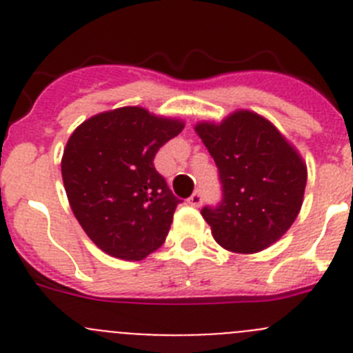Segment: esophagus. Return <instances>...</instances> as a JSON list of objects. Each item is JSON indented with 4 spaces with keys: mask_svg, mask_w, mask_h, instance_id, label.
<instances>
[{
    "mask_svg": "<svg viewBox=\"0 0 353 353\" xmlns=\"http://www.w3.org/2000/svg\"><path fill=\"white\" fill-rule=\"evenodd\" d=\"M187 203L191 205V207H199V205L203 203V194H201L199 191H196L191 198L187 199Z\"/></svg>",
    "mask_w": 353,
    "mask_h": 353,
    "instance_id": "34e87169",
    "label": "esophagus"
}]
</instances>
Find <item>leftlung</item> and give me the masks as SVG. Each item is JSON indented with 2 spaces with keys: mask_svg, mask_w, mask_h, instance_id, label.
Returning <instances> with one entry per match:
<instances>
[{
  "mask_svg": "<svg viewBox=\"0 0 353 353\" xmlns=\"http://www.w3.org/2000/svg\"><path fill=\"white\" fill-rule=\"evenodd\" d=\"M194 130L219 170L223 199L201 210L215 242L242 254L272 245L302 207L307 170L297 150L267 118L244 109Z\"/></svg>",
  "mask_w": 353,
  "mask_h": 353,
  "instance_id": "obj_1",
  "label": "left lung"
}]
</instances>
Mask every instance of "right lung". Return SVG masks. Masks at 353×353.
Returning a JSON list of instances; mask_svg holds the SVG:
<instances>
[{
    "label": "right lung",
    "mask_w": 353,
    "mask_h": 353,
    "mask_svg": "<svg viewBox=\"0 0 353 353\" xmlns=\"http://www.w3.org/2000/svg\"><path fill=\"white\" fill-rule=\"evenodd\" d=\"M183 121L127 105L95 114L68 138L61 176L68 203L93 244L139 261L166 240L179 198L154 166Z\"/></svg>",
    "instance_id": "1"
}]
</instances>
